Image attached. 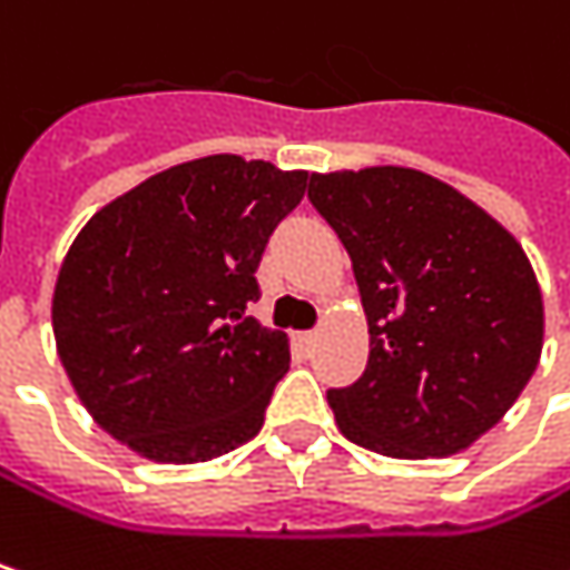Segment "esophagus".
I'll use <instances>...</instances> for the list:
<instances>
[{
	"mask_svg": "<svg viewBox=\"0 0 570 570\" xmlns=\"http://www.w3.org/2000/svg\"><path fill=\"white\" fill-rule=\"evenodd\" d=\"M302 344L305 346L317 344V331H305V334H302Z\"/></svg>",
	"mask_w": 570,
	"mask_h": 570,
	"instance_id": "34e87169",
	"label": "esophagus"
}]
</instances>
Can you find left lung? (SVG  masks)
Segmentation results:
<instances>
[{
  "instance_id": "obj_1",
  "label": "left lung",
  "mask_w": 570,
  "mask_h": 570,
  "mask_svg": "<svg viewBox=\"0 0 570 570\" xmlns=\"http://www.w3.org/2000/svg\"><path fill=\"white\" fill-rule=\"evenodd\" d=\"M370 321L363 376L331 389L337 428L386 458H448L497 425L542 356L546 311L522 246L415 168L311 175Z\"/></svg>"
}]
</instances>
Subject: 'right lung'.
I'll return each mask as SVG.
<instances>
[{"label": "right lung", "instance_id": "obj_1", "mask_svg": "<svg viewBox=\"0 0 570 570\" xmlns=\"http://www.w3.org/2000/svg\"><path fill=\"white\" fill-rule=\"evenodd\" d=\"M307 171L210 155L106 204L55 285L63 370L102 431L158 464L220 458L259 434L288 337L246 305L272 229Z\"/></svg>", "mask_w": 570, "mask_h": 570}]
</instances>
